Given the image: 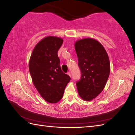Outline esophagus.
<instances>
[{
	"instance_id": "esophagus-1",
	"label": "esophagus",
	"mask_w": 135,
	"mask_h": 135,
	"mask_svg": "<svg viewBox=\"0 0 135 135\" xmlns=\"http://www.w3.org/2000/svg\"><path fill=\"white\" fill-rule=\"evenodd\" d=\"M68 75H69L70 77H71V73L70 72H69V73H68Z\"/></svg>"
}]
</instances>
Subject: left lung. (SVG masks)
Here are the masks:
<instances>
[{"mask_svg": "<svg viewBox=\"0 0 135 135\" xmlns=\"http://www.w3.org/2000/svg\"><path fill=\"white\" fill-rule=\"evenodd\" d=\"M75 49L81 71L77 90L82 100L91 101L104 89L110 75L108 54L102 44L91 38L76 41Z\"/></svg>", "mask_w": 135, "mask_h": 135, "instance_id": "obj_1", "label": "left lung"}]
</instances>
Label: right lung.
<instances>
[{
    "label": "right lung",
    "instance_id": "add662e5",
    "mask_svg": "<svg viewBox=\"0 0 135 135\" xmlns=\"http://www.w3.org/2000/svg\"><path fill=\"white\" fill-rule=\"evenodd\" d=\"M63 43L59 37L49 36L33 49L29 70L33 85L45 101L56 103L62 97L70 77L61 70L57 52Z\"/></svg>",
    "mask_w": 135,
    "mask_h": 135
}]
</instances>
